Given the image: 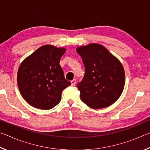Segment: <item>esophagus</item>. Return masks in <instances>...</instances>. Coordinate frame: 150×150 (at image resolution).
Instances as JSON below:
<instances>
[{
    "label": "esophagus",
    "instance_id": "34e87169",
    "mask_svg": "<svg viewBox=\"0 0 150 150\" xmlns=\"http://www.w3.org/2000/svg\"><path fill=\"white\" fill-rule=\"evenodd\" d=\"M71 85L72 86H74L75 85V83H76V80L75 79H73V80H72L71 81Z\"/></svg>",
    "mask_w": 150,
    "mask_h": 150
}]
</instances>
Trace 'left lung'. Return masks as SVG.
<instances>
[{
    "label": "left lung",
    "mask_w": 150,
    "mask_h": 150,
    "mask_svg": "<svg viewBox=\"0 0 150 150\" xmlns=\"http://www.w3.org/2000/svg\"><path fill=\"white\" fill-rule=\"evenodd\" d=\"M76 51L85 67L84 77L77 85L81 100L95 109L112 105L122 95L125 85L121 62L99 44L78 47Z\"/></svg>",
    "instance_id": "1"
}]
</instances>
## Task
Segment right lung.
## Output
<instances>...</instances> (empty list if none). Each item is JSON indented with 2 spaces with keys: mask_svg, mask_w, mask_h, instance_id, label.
Returning <instances> with one entry per match:
<instances>
[{
  "mask_svg": "<svg viewBox=\"0 0 150 150\" xmlns=\"http://www.w3.org/2000/svg\"><path fill=\"white\" fill-rule=\"evenodd\" d=\"M65 51L64 47L44 45L20 64L18 86L22 97L33 107L42 110L55 107L62 99L63 89L71 85L59 65Z\"/></svg>",
  "mask_w": 150,
  "mask_h": 150,
  "instance_id": "right-lung-1",
  "label": "right lung"
}]
</instances>
